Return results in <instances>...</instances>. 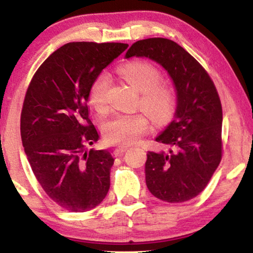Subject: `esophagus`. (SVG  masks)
Returning a JSON list of instances; mask_svg holds the SVG:
<instances>
[{"label":"esophagus","instance_id":"obj_1","mask_svg":"<svg viewBox=\"0 0 253 253\" xmlns=\"http://www.w3.org/2000/svg\"><path fill=\"white\" fill-rule=\"evenodd\" d=\"M127 146H119V147H116L115 150H114V154L115 155H121V154H123L124 152H126V150H127Z\"/></svg>","mask_w":253,"mask_h":253}]
</instances>
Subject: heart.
Instances as JSON below:
<instances>
[{
    "instance_id": "obj_1",
    "label": "heart",
    "mask_w": 253,
    "mask_h": 253,
    "mask_svg": "<svg viewBox=\"0 0 253 253\" xmlns=\"http://www.w3.org/2000/svg\"><path fill=\"white\" fill-rule=\"evenodd\" d=\"M120 74L132 87L141 92L140 105L154 122L161 124L171 119L175 112V94L169 86L159 83L161 75L154 65L144 61L127 62L120 68ZM109 84V76L100 74L89 87V102L98 112L106 108ZM150 126V116L144 112L116 114L103 123V137L109 144L131 145L147 132Z\"/></svg>"
}]
</instances>
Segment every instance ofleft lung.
Returning <instances> with one entry per match:
<instances>
[{"label": "left lung", "mask_w": 253, "mask_h": 253, "mask_svg": "<svg viewBox=\"0 0 253 253\" xmlns=\"http://www.w3.org/2000/svg\"><path fill=\"white\" fill-rule=\"evenodd\" d=\"M133 56L160 64L176 91L174 120L155 138L169 150L147 153L146 185L164 202H188L206 188L222 157L219 94L205 69L172 40L137 41L126 54V58Z\"/></svg>", "instance_id": "left-lung-1"}]
</instances>
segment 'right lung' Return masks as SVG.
<instances>
[{"label": "right lung", "instance_id": "1", "mask_svg": "<svg viewBox=\"0 0 253 253\" xmlns=\"http://www.w3.org/2000/svg\"><path fill=\"white\" fill-rule=\"evenodd\" d=\"M129 44L70 42L34 74L20 116L24 151L49 198L69 212H86L105 199L114 158L86 151L99 133L88 119L92 83Z\"/></svg>", "mask_w": 253, "mask_h": 253}]
</instances>
